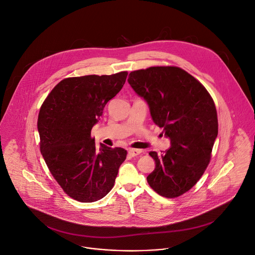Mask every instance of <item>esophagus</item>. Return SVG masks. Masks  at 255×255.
Wrapping results in <instances>:
<instances>
[{
  "label": "esophagus",
  "instance_id": "1",
  "mask_svg": "<svg viewBox=\"0 0 255 255\" xmlns=\"http://www.w3.org/2000/svg\"><path fill=\"white\" fill-rule=\"evenodd\" d=\"M128 153H129V155H130V156L135 157V156L140 155V154L142 153V150H140V149H133V148H130V149L128 150Z\"/></svg>",
  "mask_w": 255,
  "mask_h": 255
}]
</instances>
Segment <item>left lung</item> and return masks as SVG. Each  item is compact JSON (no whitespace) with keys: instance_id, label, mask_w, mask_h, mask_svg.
<instances>
[{"instance_id":"1","label":"left lung","mask_w":255,"mask_h":255,"mask_svg":"<svg viewBox=\"0 0 255 255\" xmlns=\"http://www.w3.org/2000/svg\"><path fill=\"white\" fill-rule=\"evenodd\" d=\"M128 82L171 140L165 154L149 153L156 167L148 184L162 197L182 196L198 183L211 161L219 130L215 102L199 80L177 66L135 70Z\"/></svg>"}]
</instances>
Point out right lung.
Returning a JSON list of instances; mask_svg holds the SVG:
<instances>
[{"mask_svg":"<svg viewBox=\"0 0 255 255\" xmlns=\"http://www.w3.org/2000/svg\"><path fill=\"white\" fill-rule=\"evenodd\" d=\"M128 72L61 80L43 101L37 119L41 155L70 198L92 203L113 188L127 151L91 138L107 102L123 87Z\"/></svg>","mask_w":255,"mask_h":255,"instance_id":"1","label":"right lung"}]
</instances>
